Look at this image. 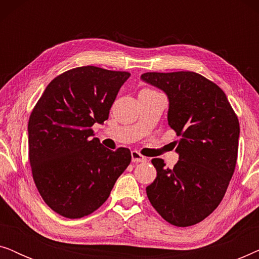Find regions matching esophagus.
Returning <instances> with one entry per match:
<instances>
[{
  "instance_id": "34e87169",
  "label": "esophagus",
  "mask_w": 259,
  "mask_h": 259,
  "mask_svg": "<svg viewBox=\"0 0 259 259\" xmlns=\"http://www.w3.org/2000/svg\"><path fill=\"white\" fill-rule=\"evenodd\" d=\"M131 155H132L133 162H145L146 161V158H145L143 154H140L138 151H132L131 152Z\"/></svg>"
}]
</instances>
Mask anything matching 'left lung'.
<instances>
[{"mask_svg": "<svg viewBox=\"0 0 259 259\" xmlns=\"http://www.w3.org/2000/svg\"><path fill=\"white\" fill-rule=\"evenodd\" d=\"M141 79L167 94L168 125L180 137L175 167L152 159L157 177L147 197L169 224L194 225L217 208L228 190L238 154V118L222 88L200 74L148 72Z\"/></svg>", "mask_w": 259, "mask_h": 259, "instance_id": "8db88e82", "label": "left lung"}]
</instances>
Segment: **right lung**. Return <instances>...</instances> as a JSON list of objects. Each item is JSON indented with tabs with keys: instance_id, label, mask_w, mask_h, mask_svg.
Returning a JSON list of instances; mask_svg holds the SVG:
<instances>
[{
	"instance_id": "add662e5",
	"label": "right lung",
	"mask_w": 259,
	"mask_h": 259,
	"mask_svg": "<svg viewBox=\"0 0 259 259\" xmlns=\"http://www.w3.org/2000/svg\"><path fill=\"white\" fill-rule=\"evenodd\" d=\"M131 73L95 66L69 69L53 79L28 121L29 162L36 189L53 211L75 219L107 200L130 165L131 151H111L92 126L108 119Z\"/></svg>"
}]
</instances>
